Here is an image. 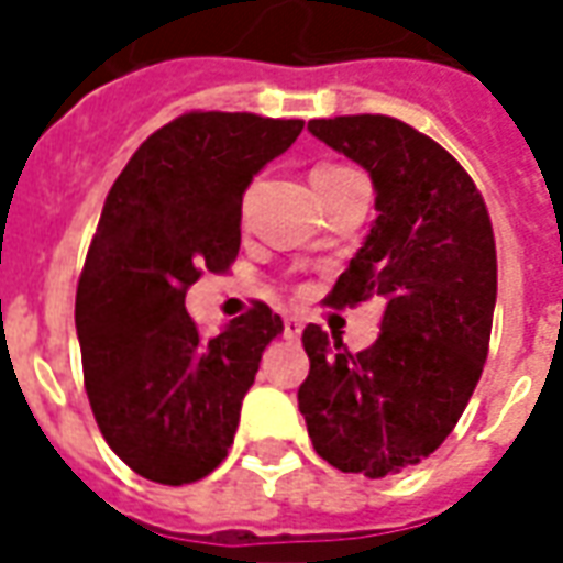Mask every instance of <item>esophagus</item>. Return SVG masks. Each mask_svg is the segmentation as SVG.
Instances as JSON below:
<instances>
[{
    "label": "esophagus",
    "mask_w": 563,
    "mask_h": 563,
    "mask_svg": "<svg viewBox=\"0 0 563 563\" xmlns=\"http://www.w3.org/2000/svg\"><path fill=\"white\" fill-rule=\"evenodd\" d=\"M301 329H305V322H301V319L286 317V338H289V341H295V338L301 334Z\"/></svg>",
    "instance_id": "1"
}]
</instances>
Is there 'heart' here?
I'll use <instances>...</instances> for the list:
<instances>
[{
	"instance_id": "heart-1",
	"label": "heart",
	"mask_w": 563,
	"mask_h": 563,
	"mask_svg": "<svg viewBox=\"0 0 563 563\" xmlns=\"http://www.w3.org/2000/svg\"><path fill=\"white\" fill-rule=\"evenodd\" d=\"M343 172V168H334V165H319V168H313V174H310V180H317V177H329V174H338Z\"/></svg>"
}]
</instances>
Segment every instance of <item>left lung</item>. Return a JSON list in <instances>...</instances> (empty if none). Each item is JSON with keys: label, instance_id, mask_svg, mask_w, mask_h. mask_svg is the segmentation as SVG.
<instances>
[{"label": "left lung", "instance_id": "left-lung-1", "mask_svg": "<svg viewBox=\"0 0 563 563\" xmlns=\"http://www.w3.org/2000/svg\"><path fill=\"white\" fill-rule=\"evenodd\" d=\"M307 129L362 165L377 192V220L325 301L377 295L386 313L358 355L307 325L298 410L331 467L379 479L428 459L471 401L495 317V234L467 172L413 126L358 114Z\"/></svg>", "mask_w": 563, "mask_h": 563}]
</instances>
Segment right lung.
<instances>
[{
	"label": "right lung",
	"mask_w": 563,
	"mask_h": 563,
	"mask_svg": "<svg viewBox=\"0 0 563 563\" xmlns=\"http://www.w3.org/2000/svg\"><path fill=\"white\" fill-rule=\"evenodd\" d=\"M305 120L201 111L153 132L104 198L78 283L84 383L99 431L129 467L196 483L234 443L241 401L283 319L268 305L205 341L186 313L201 271L241 250V201Z\"/></svg>",
	"instance_id": "right-lung-1"
}]
</instances>
